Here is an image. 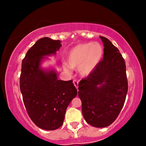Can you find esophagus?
<instances>
[{"instance_id":"1","label":"esophagus","mask_w":146,"mask_h":146,"mask_svg":"<svg viewBox=\"0 0 146 146\" xmlns=\"http://www.w3.org/2000/svg\"><path fill=\"white\" fill-rule=\"evenodd\" d=\"M73 84H74V85L75 86V87L78 89V82L76 80H73Z\"/></svg>"}]
</instances>
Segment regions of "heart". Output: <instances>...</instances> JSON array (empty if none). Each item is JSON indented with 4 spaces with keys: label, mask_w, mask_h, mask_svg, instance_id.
I'll return each instance as SVG.
<instances>
[{
    "label": "heart",
    "mask_w": 146,
    "mask_h": 146,
    "mask_svg": "<svg viewBox=\"0 0 146 146\" xmlns=\"http://www.w3.org/2000/svg\"><path fill=\"white\" fill-rule=\"evenodd\" d=\"M104 48L98 42L79 44L68 52L67 64L74 70H79L82 76H87L92 72L103 56ZM68 70V67L64 65Z\"/></svg>",
    "instance_id": "b5f03b06"
}]
</instances>
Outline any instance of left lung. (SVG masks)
<instances>
[{
    "label": "left lung",
    "mask_w": 146,
    "mask_h": 146,
    "mask_svg": "<svg viewBox=\"0 0 146 146\" xmlns=\"http://www.w3.org/2000/svg\"><path fill=\"white\" fill-rule=\"evenodd\" d=\"M100 37L104 46L103 59L79 82L78 96L86 122L94 127H104L111 124L120 113L128 83L125 60L119 50L106 38Z\"/></svg>",
    "instance_id": "8db88e82"
}]
</instances>
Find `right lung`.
I'll return each mask as SVG.
<instances>
[{"mask_svg":"<svg viewBox=\"0 0 146 146\" xmlns=\"http://www.w3.org/2000/svg\"><path fill=\"white\" fill-rule=\"evenodd\" d=\"M60 40L48 37L38 40L22 62L20 89L30 118L40 128L54 130L63 124L68 106L77 95L72 80H58L54 71L40 68L44 56L55 54Z\"/></svg>","mask_w":146,"mask_h":146,"instance_id":"obj_1","label":"right lung"}]
</instances>
